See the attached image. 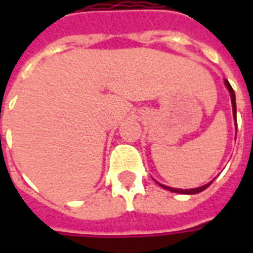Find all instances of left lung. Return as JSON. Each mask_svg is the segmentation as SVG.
I'll list each match as a JSON object with an SVG mask.
<instances>
[{
	"label": "left lung",
	"mask_w": 253,
	"mask_h": 253,
	"mask_svg": "<svg viewBox=\"0 0 253 253\" xmlns=\"http://www.w3.org/2000/svg\"><path fill=\"white\" fill-rule=\"evenodd\" d=\"M223 83H225V86L228 88L229 90V94H230V100H232V110H233V116H234V123H236V126H237V121H236V94H234V90L233 88L230 86V84H229L228 80H223ZM212 183V180L210 183H207L205 186L202 187H198V188H190V190H180V188H173V187H168V186H164V184H160V186L165 188V190L168 191H172V192H177V194H187V195H192V194H198V192H202L203 190H206L207 187L210 186Z\"/></svg>",
	"instance_id": "obj_1"
}]
</instances>
